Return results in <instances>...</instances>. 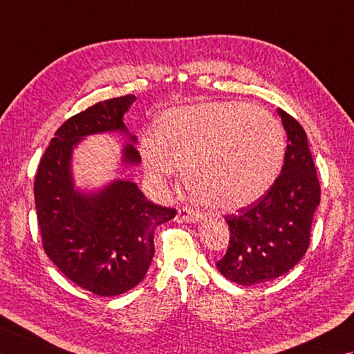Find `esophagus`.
Masks as SVG:
<instances>
[{"label": "esophagus", "mask_w": 354, "mask_h": 354, "mask_svg": "<svg viewBox=\"0 0 354 354\" xmlns=\"http://www.w3.org/2000/svg\"><path fill=\"white\" fill-rule=\"evenodd\" d=\"M204 216L198 212H194L187 207L178 209V215H177V221L178 223H198L201 221Z\"/></svg>", "instance_id": "34e87169"}]
</instances>
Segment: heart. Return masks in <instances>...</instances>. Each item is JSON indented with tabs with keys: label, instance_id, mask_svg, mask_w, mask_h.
Wrapping results in <instances>:
<instances>
[{
	"label": "heart",
	"instance_id": "heart-1",
	"mask_svg": "<svg viewBox=\"0 0 354 354\" xmlns=\"http://www.w3.org/2000/svg\"><path fill=\"white\" fill-rule=\"evenodd\" d=\"M286 150L279 120L262 107L215 101L165 112L139 153L154 182L183 168L186 185L221 210L259 200L276 182Z\"/></svg>",
	"mask_w": 354,
	"mask_h": 354
}]
</instances>
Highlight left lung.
<instances>
[{
  "label": "left lung",
  "mask_w": 354,
  "mask_h": 354,
  "mask_svg": "<svg viewBox=\"0 0 354 354\" xmlns=\"http://www.w3.org/2000/svg\"><path fill=\"white\" fill-rule=\"evenodd\" d=\"M277 112L288 135L280 176L262 198L224 216L230 241L216 266L242 286L277 279L300 262L319 204L321 187L306 131L295 118L281 109Z\"/></svg>",
  "instance_id": "left-lung-1"
}]
</instances>
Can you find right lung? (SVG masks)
I'll use <instances>...</instances> for the list:
<instances>
[{
	"label": "right lung",
	"instance_id": "add662e5",
	"mask_svg": "<svg viewBox=\"0 0 354 354\" xmlns=\"http://www.w3.org/2000/svg\"><path fill=\"white\" fill-rule=\"evenodd\" d=\"M135 95L101 101L71 116L54 133L35 178V203L42 245L53 263L75 285L101 297L127 292L142 281L154 256V230L177 210L148 201L136 183L115 180L97 194L74 189L71 157L84 136L125 131L124 113ZM130 140L136 142L135 136ZM133 144L125 165H138Z\"/></svg>",
	"mask_w": 354,
	"mask_h": 354
}]
</instances>
